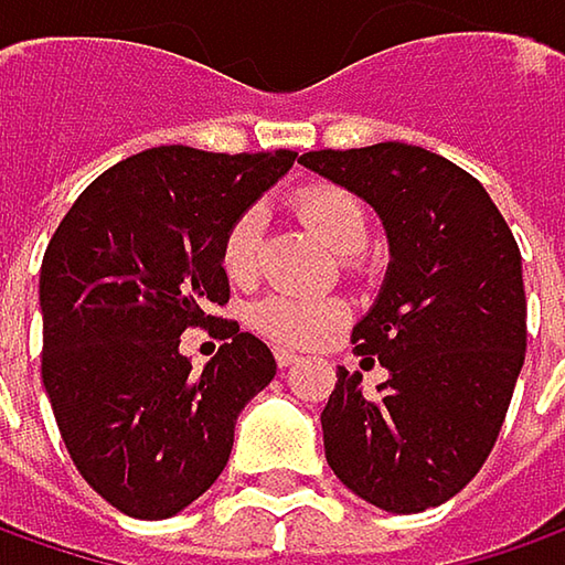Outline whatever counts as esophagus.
I'll use <instances>...</instances> for the list:
<instances>
[{"instance_id":"esophagus-1","label":"esophagus","mask_w":565,"mask_h":565,"mask_svg":"<svg viewBox=\"0 0 565 565\" xmlns=\"http://www.w3.org/2000/svg\"><path fill=\"white\" fill-rule=\"evenodd\" d=\"M296 360H299V356H296L292 350H276V366H279V370H286V366H292Z\"/></svg>"}]
</instances>
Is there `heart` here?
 I'll return each instance as SVG.
<instances>
[{
    "instance_id": "obj_1",
    "label": "heart",
    "mask_w": 565,
    "mask_h": 565,
    "mask_svg": "<svg viewBox=\"0 0 565 565\" xmlns=\"http://www.w3.org/2000/svg\"><path fill=\"white\" fill-rule=\"evenodd\" d=\"M296 209L305 224L341 257H353L366 247L370 237V218L356 195L338 185H308L296 195ZM263 215L257 209L241 212L222 244L224 273L237 282L254 276L257 266V244H260ZM343 318V308L324 299H308L292 292H276L254 305L250 321L266 338L286 343V347H308L324 338Z\"/></svg>"
}]
</instances>
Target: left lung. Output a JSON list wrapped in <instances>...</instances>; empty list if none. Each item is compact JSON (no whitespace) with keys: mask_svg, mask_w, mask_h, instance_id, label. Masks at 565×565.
Here are the masks:
<instances>
[{"mask_svg":"<svg viewBox=\"0 0 565 565\" xmlns=\"http://www.w3.org/2000/svg\"><path fill=\"white\" fill-rule=\"evenodd\" d=\"M299 163L363 199L388 244L380 296L353 324L356 353L388 380L366 395L338 366L321 412L328 466L383 511L437 508L492 454L524 366L518 244L482 182L424 147L311 150Z\"/></svg>","mask_w":565,"mask_h":565,"instance_id":"1","label":"left lung"}]
</instances>
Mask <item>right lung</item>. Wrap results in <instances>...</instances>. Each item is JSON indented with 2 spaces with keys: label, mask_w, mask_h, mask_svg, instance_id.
<instances>
[{
  "label": "right lung",
  "mask_w": 565,
  "mask_h": 565,
  "mask_svg": "<svg viewBox=\"0 0 565 565\" xmlns=\"http://www.w3.org/2000/svg\"><path fill=\"white\" fill-rule=\"evenodd\" d=\"M292 163V150L153 147L89 182L47 244L44 388L79 476L131 518L163 521L209 492L237 415L276 376L269 347L234 321L202 373L180 338L218 321L224 234Z\"/></svg>",
  "instance_id": "1"
}]
</instances>
